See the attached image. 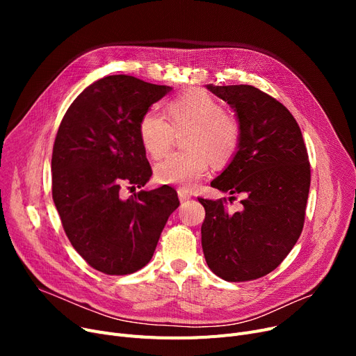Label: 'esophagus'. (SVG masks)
Segmentation results:
<instances>
[{"label": "esophagus", "mask_w": 356, "mask_h": 356, "mask_svg": "<svg viewBox=\"0 0 356 356\" xmlns=\"http://www.w3.org/2000/svg\"><path fill=\"white\" fill-rule=\"evenodd\" d=\"M177 195H179L180 202H186V200H189V199L192 197V195H191L189 192H186L184 189H179V191H177Z\"/></svg>", "instance_id": "1"}]
</instances>
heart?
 I'll return each mask as SVG.
<instances>
[{"label": "heart", "mask_w": 356, "mask_h": 356, "mask_svg": "<svg viewBox=\"0 0 356 356\" xmlns=\"http://www.w3.org/2000/svg\"><path fill=\"white\" fill-rule=\"evenodd\" d=\"M170 122L156 111H148L138 124L141 145L153 159H160L170 148L173 128H189L184 144L189 149L176 152L160 161L154 175L163 184L193 189L207 176L211 160L215 164L229 161L241 141L239 121L223 111V105L211 93L191 90L167 104Z\"/></svg>", "instance_id": "heart-1"}]
</instances>
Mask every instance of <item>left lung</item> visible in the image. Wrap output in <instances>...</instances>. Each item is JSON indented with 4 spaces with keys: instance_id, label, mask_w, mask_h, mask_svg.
I'll return each mask as SVG.
<instances>
[{
    "instance_id": "1",
    "label": "left lung",
    "mask_w": 356,
    "mask_h": 356,
    "mask_svg": "<svg viewBox=\"0 0 356 356\" xmlns=\"http://www.w3.org/2000/svg\"><path fill=\"white\" fill-rule=\"evenodd\" d=\"M207 88L234 109L241 125L236 153L211 186L245 197L238 212L228 211L222 199L199 197L207 212L202 248L218 277L250 282L282 264L302 234L310 188L307 149L290 111L263 90Z\"/></svg>"
}]
</instances>
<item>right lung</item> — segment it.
<instances>
[{
    "mask_svg": "<svg viewBox=\"0 0 356 356\" xmlns=\"http://www.w3.org/2000/svg\"><path fill=\"white\" fill-rule=\"evenodd\" d=\"M170 86L112 74L89 85L60 122L51 156V193L73 248L108 275L136 273L152 259L165 222L177 208L161 186L121 197V184L143 188L153 172L138 124Z\"/></svg>",
    "mask_w": 356,
    "mask_h": 356,
    "instance_id": "add662e5",
    "label": "right lung"
}]
</instances>
